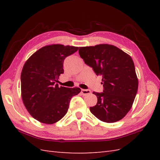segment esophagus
Wrapping results in <instances>:
<instances>
[{
  "label": "esophagus",
  "instance_id": "34e87169",
  "mask_svg": "<svg viewBox=\"0 0 160 160\" xmlns=\"http://www.w3.org/2000/svg\"><path fill=\"white\" fill-rule=\"evenodd\" d=\"M81 93H82V94L84 95V96H86L87 94L91 93V91L89 89H82L81 90Z\"/></svg>",
  "mask_w": 160,
  "mask_h": 160
}]
</instances>
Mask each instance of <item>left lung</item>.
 I'll list each match as a JSON object with an SVG mask.
<instances>
[{
	"mask_svg": "<svg viewBox=\"0 0 160 160\" xmlns=\"http://www.w3.org/2000/svg\"><path fill=\"white\" fill-rule=\"evenodd\" d=\"M79 54L97 76L102 78L103 92H93L98 102L90 107L91 113L107 123L122 120L131 108L138 89L131 57L108 44L80 47Z\"/></svg>",
	"mask_w": 160,
	"mask_h": 160,
	"instance_id": "8db88e82",
	"label": "left lung"
}]
</instances>
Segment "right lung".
I'll return each mask as SVG.
<instances>
[{"label": "right lung", "mask_w": 160, "mask_h": 160, "mask_svg": "<svg viewBox=\"0 0 160 160\" xmlns=\"http://www.w3.org/2000/svg\"><path fill=\"white\" fill-rule=\"evenodd\" d=\"M78 47L60 44L46 45L29 58L24 64L21 96L27 110L36 120L52 124L67 113L71 98L79 93L78 87H58L63 62Z\"/></svg>", "instance_id": "add662e5"}]
</instances>
